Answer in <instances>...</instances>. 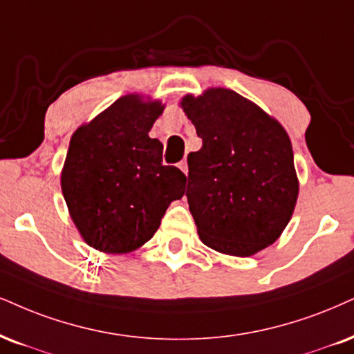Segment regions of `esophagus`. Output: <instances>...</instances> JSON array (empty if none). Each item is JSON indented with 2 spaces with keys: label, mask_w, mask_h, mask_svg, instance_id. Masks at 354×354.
<instances>
[{
  "label": "esophagus",
  "mask_w": 354,
  "mask_h": 354,
  "mask_svg": "<svg viewBox=\"0 0 354 354\" xmlns=\"http://www.w3.org/2000/svg\"><path fill=\"white\" fill-rule=\"evenodd\" d=\"M178 169H180L182 172L185 174V176H187V174H189V164H187V160H185V159L182 160V162H178Z\"/></svg>",
  "instance_id": "esophagus-1"
}]
</instances>
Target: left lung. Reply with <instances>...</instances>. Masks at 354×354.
<instances>
[{"label":"left lung","mask_w":354,"mask_h":354,"mask_svg":"<svg viewBox=\"0 0 354 354\" xmlns=\"http://www.w3.org/2000/svg\"><path fill=\"white\" fill-rule=\"evenodd\" d=\"M202 149L190 152L187 200L208 248L246 257L281 236L299 195L286 129L241 95L212 88L182 100Z\"/></svg>","instance_id":"1"}]
</instances>
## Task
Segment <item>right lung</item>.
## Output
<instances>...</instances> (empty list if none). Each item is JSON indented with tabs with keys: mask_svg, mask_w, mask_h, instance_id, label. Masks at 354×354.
<instances>
[{
	"mask_svg": "<svg viewBox=\"0 0 354 354\" xmlns=\"http://www.w3.org/2000/svg\"><path fill=\"white\" fill-rule=\"evenodd\" d=\"M159 102L136 95L116 100L71 139L62 194L80 234L95 250L124 254L149 241L187 177L162 164V142L149 129L162 113Z\"/></svg>",
	"mask_w": 354,
	"mask_h": 354,
	"instance_id": "1",
	"label": "right lung"
}]
</instances>
